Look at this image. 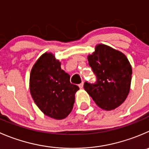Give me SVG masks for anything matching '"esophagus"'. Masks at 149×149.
<instances>
[{"instance_id":"34e87169","label":"esophagus","mask_w":149,"mask_h":149,"mask_svg":"<svg viewBox=\"0 0 149 149\" xmlns=\"http://www.w3.org/2000/svg\"><path fill=\"white\" fill-rule=\"evenodd\" d=\"M79 88H80V89H83V87H84V83H83V82H82V83H81L80 84H79Z\"/></svg>"}]
</instances>
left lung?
I'll return each instance as SVG.
<instances>
[{"instance_id":"8db88e82","label":"left lung","mask_w":149,"mask_h":149,"mask_svg":"<svg viewBox=\"0 0 149 149\" xmlns=\"http://www.w3.org/2000/svg\"><path fill=\"white\" fill-rule=\"evenodd\" d=\"M88 61L97 81L95 84L85 82V90L105 111L122 105L130 92L132 73L126 56L108 46L98 44L95 51L88 56Z\"/></svg>"}]
</instances>
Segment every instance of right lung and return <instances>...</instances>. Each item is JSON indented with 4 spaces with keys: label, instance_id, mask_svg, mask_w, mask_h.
<instances>
[{
    "label": "right lung",
    "instance_id": "obj_1",
    "mask_svg": "<svg viewBox=\"0 0 149 149\" xmlns=\"http://www.w3.org/2000/svg\"><path fill=\"white\" fill-rule=\"evenodd\" d=\"M79 86L70 81V76L61 69V63L52 53H44L30 72V91L37 106L47 116L67 117L73 109Z\"/></svg>",
    "mask_w": 149,
    "mask_h": 149
}]
</instances>
